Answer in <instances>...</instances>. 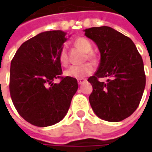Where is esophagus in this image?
Returning a JSON list of instances; mask_svg holds the SVG:
<instances>
[{
  "label": "esophagus",
  "mask_w": 152,
  "mask_h": 152,
  "mask_svg": "<svg viewBox=\"0 0 152 152\" xmlns=\"http://www.w3.org/2000/svg\"><path fill=\"white\" fill-rule=\"evenodd\" d=\"M86 80L85 79H79L78 80V84H79V85H81V84H83V83L85 82Z\"/></svg>",
  "instance_id": "esophagus-1"
}]
</instances>
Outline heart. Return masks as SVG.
Masks as SVG:
<instances>
[{
    "label": "heart",
    "mask_w": 152,
    "mask_h": 152,
    "mask_svg": "<svg viewBox=\"0 0 152 152\" xmlns=\"http://www.w3.org/2000/svg\"><path fill=\"white\" fill-rule=\"evenodd\" d=\"M75 45L76 47L82 50L84 52L87 53L86 56L91 61L95 60L94 54L91 52L93 46L91 42L88 39L85 37H79L75 40ZM58 60L61 65L66 66L68 64V57H67V52L65 47H63L58 53ZM94 71V67L90 63H86L83 65H73L70 66L69 68L65 71V76H69L72 78L76 79H81L86 76H89Z\"/></svg>",
    "instance_id": "1"
}]
</instances>
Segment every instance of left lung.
Returning a JSON list of instances; mask_svg holds the SVG:
<instances>
[{
  "mask_svg": "<svg viewBox=\"0 0 152 152\" xmlns=\"http://www.w3.org/2000/svg\"><path fill=\"white\" fill-rule=\"evenodd\" d=\"M85 35L98 45L99 68L88 81L89 103L99 118L118 122L133 114L140 103L146 76L142 58L130 38L107 26L87 28ZM108 78L101 83L99 78Z\"/></svg>",
  "mask_w": 152,
  "mask_h": 152,
  "instance_id": "left-lung-1",
  "label": "left lung"
}]
</instances>
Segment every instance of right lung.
Segmentation results:
<instances>
[{
	"instance_id": "right-lung-1",
	"label": "right lung",
	"mask_w": 152,
	"mask_h": 152,
	"mask_svg": "<svg viewBox=\"0 0 152 152\" xmlns=\"http://www.w3.org/2000/svg\"><path fill=\"white\" fill-rule=\"evenodd\" d=\"M66 32H41L21 45L10 64V93L18 114L28 123L47 127L62 121L78 89L76 78L63 77L58 53ZM61 80L58 84L53 79Z\"/></svg>"
}]
</instances>
